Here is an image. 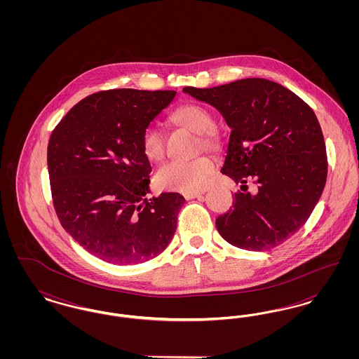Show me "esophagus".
I'll return each instance as SVG.
<instances>
[{"instance_id":"1","label":"esophagus","mask_w":359,"mask_h":359,"mask_svg":"<svg viewBox=\"0 0 359 359\" xmlns=\"http://www.w3.org/2000/svg\"><path fill=\"white\" fill-rule=\"evenodd\" d=\"M203 195V192H189V194H184V198L189 201V199H195V198H201Z\"/></svg>"}]
</instances>
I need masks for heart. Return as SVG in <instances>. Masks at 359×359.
<instances>
[{
  "label": "heart",
  "mask_w": 359,
  "mask_h": 359,
  "mask_svg": "<svg viewBox=\"0 0 359 359\" xmlns=\"http://www.w3.org/2000/svg\"><path fill=\"white\" fill-rule=\"evenodd\" d=\"M168 120L173 125L202 135V144L205 149L212 152L221 149L222 138L215 130V117L203 104L195 102L182 104L172 111ZM141 149L151 161L163 160L167 152L165 137L156 128H147L141 136ZM214 171L215 164L208 157H198L189 161H171L157 171L156 183L167 191L182 194L198 192L207 187Z\"/></svg>",
  "instance_id": "obj_1"
}]
</instances>
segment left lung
Here are the masks:
<instances>
[{
    "mask_svg": "<svg viewBox=\"0 0 359 359\" xmlns=\"http://www.w3.org/2000/svg\"><path fill=\"white\" fill-rule=\"evenodd\" d=\"M184 93L219 110L231 128L221 170L242 191L217 218L219 234L245 250H269L292 237L319 202L327 180L322 128L313 110L287 87L262 78Z\"/></svg>",
    "mask_w": 359,
    "mask_h": 359,
    "instance_id": "1",
    "label": "left lung"
}]
</instances>
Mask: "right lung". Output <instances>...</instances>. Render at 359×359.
Returning a JSON list of instances; mask_svg holds the SVG:
<instances>
[{
    "instance_id": "add662e5",
    "label": "right lung",
    "mask_w": 359,
    "mask_h": 359,
    "mask_svg": "<svg viewBox=\"0 0 359 359\" xmlns=\"http://www.w3.org/2000/svg\"><path fill=\"white\" fill-rule=\"evenodd\" d=\"M173 90L113 88L76 103L53 129L47 163L63 229L93 256L132 265L158 256L176 231L186 199H147L152 167L141 149L151 121Z\"/></svg>"
}]
</instances>
